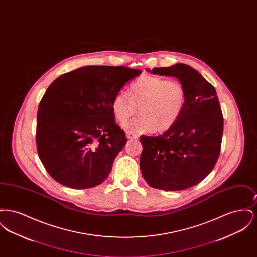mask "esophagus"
<instances>
[{
    "label": "esophagus",
    "instance_id": "1",
    "mask_svg": "<svg viewBox=\"0 0 257 257\" xmlns=\"http://www.w3.org/2000/svg\"><path fill=\"white\" fill-rule=\"evenodd\" d=\"M126 136H127V138L128 139H138L139 138V136L137 134H135V133H133V132H130V131H127L126 132Z\"/></svg>",
    "mask_w": 257,
    "mask_h": 257
}]
</instances>
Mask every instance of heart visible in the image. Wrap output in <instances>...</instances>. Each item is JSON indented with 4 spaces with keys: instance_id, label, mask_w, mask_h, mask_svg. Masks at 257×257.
Here are the masks:
<instances>
[{
    "instance_id": "heart-1",
    "label": "heart",
    "mask_w": 257,
    "mask_h": 257,
    "mask_svg": "<svg viewBox=\"0 0 257 257\" xmlns=\"http://www.w3.org/2000/svg\"><path fill=\"white\" fill-rule=\"evenodd\" d=\"M126 93L116 94L111 102L114 118L123 124L138 107L140 116L124 124L130 132H163L172 127L183 112L187 91L176 80L143 75L130 84Z\"/></svg>"
}]
</instances>
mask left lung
Segmentation results:
<instances>
[{
	"label": "left lung",
	"instance_id": "obj_1",
	"mask_svg": "<svg viewBox=\"0 0 257 257\" xmlns=\"http://www.w3.org/2000/svg\"><path fill=\"white\" fill-rule=\"evenodd\" d=\"M148 72L175 77L187 100L176 123L156 137L141 136L142 174L149 186L181 191L201 182L220 156L223 117L215 87L193 67L176 63Z\"/></svg>",
	"mask_w": 257,
	"mask_h": 257
}]
</instances>
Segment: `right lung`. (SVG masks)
Listing matches in <instances>:
<instances>
[{
	"mask_svg": "<svg viewBox=\"0 0 257 257\" xmlns=\"http://www.w3.org/2000/svg\"><path fill=\"white\" fill-rule=\"evenodd\" d=\"M139 69L85 66L56 79L39 103L37 147L50 175L72 189L103 183L127 143L111 102Z\"/></svg>",
	"mask_w": 257,
	"mask_h": 257,
	"instance_id": "obj_1",
	"label": "right lung"
}]
</instances>
